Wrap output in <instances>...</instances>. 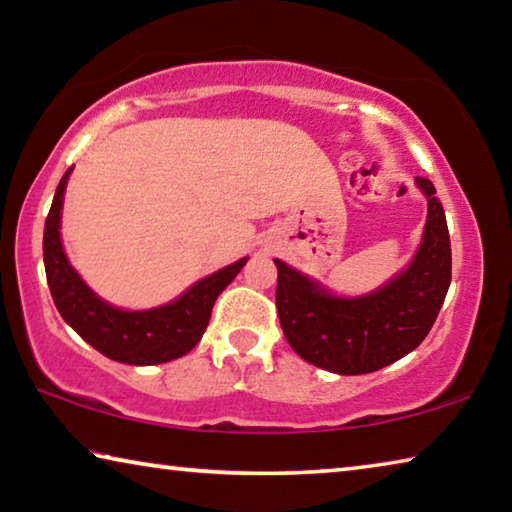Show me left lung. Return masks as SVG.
<instances>
[{
  "label": "left lung",
  "mask_w": 512,
  "mask_h": 512,
  "mask_svg": "<svg viewBox=\"0 0 512 512\" xmlns=\"http://www.w3.org/2000/svg\"><path fill=\"white\" fill-rule=\"evenodd\" d=\"M427 196V223L413 262L384 287L339 298L323 284L275 259V307L296 354L336 375H366L418 348L452 282V246L436 187L415 178Z\"/></svg>",
  "instance_id": "8db88e82"
}]
</instances>
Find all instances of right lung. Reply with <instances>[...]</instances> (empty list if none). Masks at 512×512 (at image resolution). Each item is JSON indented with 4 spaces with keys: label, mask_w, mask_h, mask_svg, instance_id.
<instances>
[{
    "label": "right lung",
    "mask_w": 512,
    "mask_h": 512,
    "mask_svg": "<svg viewBox=\"0 0 512 512\" xmlns=\"http://www.w3.org/2000/svg\"><path fill=\"white\" fill-rule=\"evenodd\" d=\"M72 167L60 178L45 221L42 255L47 284L65 323L108 359L131 366H155L187 354L201 341L219 293L235 280L248 257L203 277L169 305L124 311L101 300L74 271L60 241V210Z\"/></svg>",
    "instance_id": "add662e5"
}]
</instances>
